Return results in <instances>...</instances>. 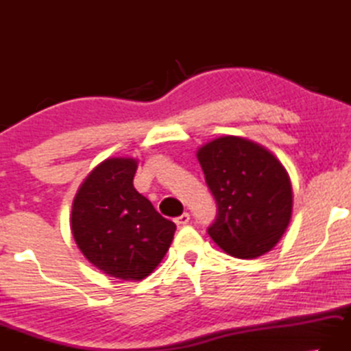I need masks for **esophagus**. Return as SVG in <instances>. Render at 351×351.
Masks as SVG:
<instances>
[{
	"label": "esophagus",
	"instance_id": "obj_1",
	"mask_svg": "<svg viewBox=\"0 0 351 351\" xmlns=\"http://www.w3.org/2000/svg\"><path fill=\"white\" fill-rule=\"evenodd\" d=\"M189 221H190V215L189 213H182L181 216H178V218H175L176 226H186V224H189Z\"/></svg>",
	"mask_w": 351,
	"mask_h": 351
}]
</instances>
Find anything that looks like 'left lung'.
<instances>
[{"label":"left lung","instance_id":"obj_1","mask_svg":"<svg viewBox=\"0 0 351 351\" xmlns=\"http://www.w3.org/2000/svg\"><path fill=\"white\" fill-rule=\"evenodd\" d=\"M218 216L208 227L216 245L239 259L270 252L291 219L293 190L281 161L263 145L221 136L197 149Z\"/></svg>","mask_w":351,"mask_h":351}]
</instances>
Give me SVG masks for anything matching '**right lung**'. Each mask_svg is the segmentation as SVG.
<instances>
[{
  "instance_id": "right-lung-1",
  "label": "right lung",
  "mask_w": 351,
  "mask_h": 351,
  "mask_svg": "<svg viewBox=\"0 0 351 351\" xmlns=\"http://www.w3.org/2000/svg\"><path fill=\"white\" fill-rule=\"evenodd\" d=\"M138 161L109 158L78 189L70 228L90 264L123 281H141L167 253L176 226L133 187Z\"/></svg>"
}]
</instances>
